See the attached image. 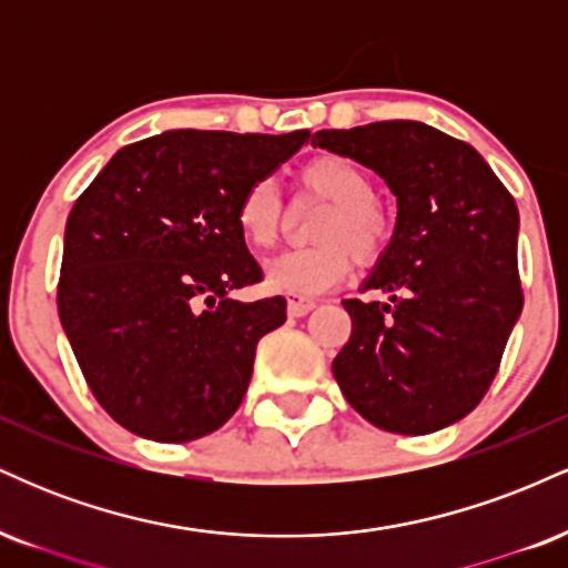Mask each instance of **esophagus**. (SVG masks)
Masks as SVG:
<instances>
[{
	"label": "esophagus",
	"instance_id": "obj_1",
	"mask_svg": "<svg viewBox=\"0 0 568 568\" xmlns=\"http://www.w3.org/2000/svg\"><path fill=\"white\" fill-rule=\"evenodd\" d=\"M315 310V298L310 296H291L288 298V315L291 317H304L306 312Z\"/></svg>",
	"mask_w": 568,
	"mask_h": 568
}]
</instances>
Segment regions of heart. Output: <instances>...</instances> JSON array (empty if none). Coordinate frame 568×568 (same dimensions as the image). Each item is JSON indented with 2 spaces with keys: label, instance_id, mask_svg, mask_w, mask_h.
I'll return each instance as SVG.
<instances>
[{
  "label": "heart",
  "instance_id": "heart-1",
  "mask_svg": "<svg viewBox=\"0 0 568 568\" xmlns=\"http://www.w3.org/2000/svg\"><path fill=\"white\" fill-rule=\"evenodd\" d=\"M298 181L304 192L328 200L315 221L321 243L280 253L266 264L264 280L272 291L310 296L334 288L349 275L352 253L363 264L376 262L393 237V219L374 197L371 173L342 154L312 158L298 171ZM283 213V194L275 181L258 179L240 194L234 224L247 245L266 251L277 243Z\"/></svg>",
  "mask_w": 568,
  "mask_h": 568
}]
</instances>
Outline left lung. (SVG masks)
I'll return each instance as SVG.
<instances>
[{"mask_svg":"<svg viewBox=\"0 0 568 568\" xmlns=\"http://www.w3.org/2000/svg\"><path fill=\"white\" fill-rule=\"evenodd\" d=\"M312 146L371 168L397 197L393 237L363 283L387 302H342L352 317L334 357L344 397L397 435L465 419L524 310L515 200L470 143L425 122L317 130Z\"/></svg>","mask_w":568,"mask_h":568,"instance_id":"1","label":"left lung"}]
</instances>
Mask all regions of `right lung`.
I'll return each instance as SVG.
<instances>
[{"instance_id": "obj_1", "label": "right lung", "mask_w": 568, "mask_h": 568, "mask_svg": "<svg viewBox=\"0 0 568 568\" xmlns=\"http://www.w3.org/2000/svg\"><path fill=\"white\" fill-rule=\"evenodd\" d=\"M306 141V130H165L122 146L74 202L58 315L116 425L186 443L243 403L258 338L285 323V298H232L262 280L234 205Z\"/></svg>"}]
</instances>
